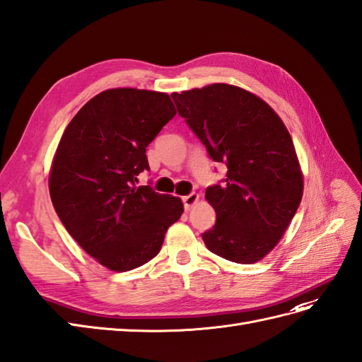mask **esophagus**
Returning a JSON list of instances; mask_svg holds the SVG:
<instances>
[{
  "mask_svg": "<svg viewBox=\"0 0 362 362\" xmlns=\"http://www.w3.org/2000/svg\"><path fill=\"white\" fill-rule=\"evenodd\" d=\"M199 202V194L196 192H191L189 196L183 197V206H185V211H189L196 203Z\"/></svg>",
  "mask_w": 362,
  "mask_h": 362,
  "instance_id": "esophagus-1",
  "label": "esophagus"
}]
</instances>
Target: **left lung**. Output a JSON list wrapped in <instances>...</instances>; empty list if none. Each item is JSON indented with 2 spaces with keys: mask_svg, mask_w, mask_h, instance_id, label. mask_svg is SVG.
<instances>
[{
  "mask_svg": "<svg viewBox=\"0 0 362 362\" xmlns=\"http://www.w3.org/2000/svg\"><path fill=\"white\" fill-rule=\"evenodd\" d=\"M214 162L228 166L226 179L206 188L217 221L202 234L211 252L251 264L280 242L303 197V174L292 137L263 99L229 84L173 93Z\"/></svg>",
  "mask_w": 362,
  "mask_h": 362,
  "instance_id": "1",
  "label": "left lung"
}]
</instances>
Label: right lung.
Here are the masks:
<instances>
[{
    "mask_svg": "<svg viewBox=\"0 0 362 362\" xmlns=\"http://www.w3.org/2000/svg\"><path fill=\"white\" fill-rule=\"evenodd\" d=\"M174 116L166 93L111 88L78 111L59 141L49 179L53 208L78 245L115 272L159 254L183 212L179 197L136 187L150 170L146 146Z\"/></svg>",
    "mask_w": 362,
    "mask_h": 362,
    "instance_id": "add662e5",
    "label": "right lung"
}]
</instances>
